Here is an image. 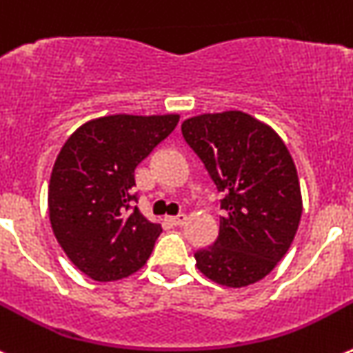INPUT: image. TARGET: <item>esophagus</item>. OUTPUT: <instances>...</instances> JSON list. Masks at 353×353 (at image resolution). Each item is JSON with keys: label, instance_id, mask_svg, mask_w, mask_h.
<instances>
[{"label": "esophagus", "instance_id": "obj_1", "mask_svg": "<svg viewBox=\"0 0 353 353\" xmlns=\"http://www.w3.org/2000/svg\"><path fill=\"white\" fill-rule=\"evenodd\" d=\"M167 220L170 221V223L172 225H183L184 221H186V214H177V216H169V218H167Z\"/></svg>", "mask_w": 353, "mask_h": 353}]
</instances>
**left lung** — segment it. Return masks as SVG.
Returning <instances> with one entry per match:
<instances>
[{"label":"left lung","mask_w":353,"mask_h":353,"mask_svg":"<svg viewBox=\"0 0 353 353\" xmlns=\"http://www.w3.org/2000/svg\"><path fill=\"white\" fill-rule=\"evenodd\" d=\"M181 132L223 193L220 232L195 253L196 268L223 287L256 283L288 252L303 212L287 145L271 126L241 110L190 117Z\"/></svg>","instance_id":"1"}]
</instances>
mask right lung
I'll return each instance as SVG.
<instances>
[{
  "label": "right lung",
  "instance_id": "1",
  "mask_svg": "<svg viewBox=\"0 0 353 353\" xmlns=\"http://www.w3.org/2000/svg\"><path fill=\"white\" fill-rule=\"evenodd\" d=\"M177 114L98 117L65 142L49 183V218L63 252L94 281L128 278L161 234L137 205L135 167L177 126Z\"/></svg>",
  "mask_w": 353,
  "mask_h": 353
}]
</instances>
